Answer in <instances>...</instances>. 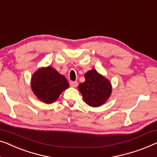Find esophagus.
I'll use <instances>...</instances> for the list:
<instances>
[{
	"label": "esophagus",
	"instance_id": "1",
	"mask_svg": "<svg viewBox=\"0 0 157 157\" xmlns=\"http://www.w3.org/2000/svg\"><path fill=\"white\" fill-rule=\"evenodd\" d=\"M70 86H71V87L76 88V86H78V82H77V81H71V82H70Z\"/></svg>",
	"mask_w": 157,
	"mask_h": 157
}]
</instances>
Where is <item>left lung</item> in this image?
Here are the masks:
<instances>
[{"mask_svg": "<svg viewBox=\"0 0 157 157\" xmlns=\"http://www.w3.org/2000/svg\"><path fill=\"white\" fill-rule=\"evenodd\" d=\"M85 78V82L78 86L84 101L91 107H98L105 103L112 91L110 81L95 69L86 72Z\"/></svg>", "mask_w": 157, "mask_h": 157, "instance_id": "8db88e82", "label": "left lung"}]
</instances>
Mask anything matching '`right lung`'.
<instances>
[{
	"label": "right lung",
	"mask_w": 157,
	"mask_h": 157,
	"mask_svg": "<svg viewBox=\"0 0 157 157\" xmlns=\"http://www.w3.org/2000/svg\"><path fill=\"white\" fill-rule=\"evenodd\" d=\"M31 87L40 101L52 103L57 100L63 90L69 87V84L64 76L48 67L40 69L34 74Z\"/></svg>",
	"instance_id": "right-lung-1"
}]
</instances>
